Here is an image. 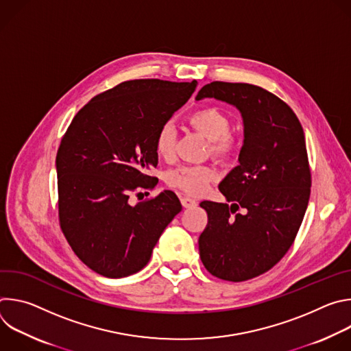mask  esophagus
<instances>
[{"label":"esophagus","mask_w":351,"mask_h":351,"mask_svg":"<svg viewBox=\"0 0 351 351\" xmlns=\"http://www.w3.org/2000/svg\"><path fill=\"white\" fill-rule=\"evenodd\" d=\"M180 202H182V206H183L184 208H194V207L197 206L195 199H193V198H190V197H182Z\"/></svg>","instance_id":"1"}]
</instances>
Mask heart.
Masks as SVG:
<instances>
[{
    "label": "heart",
    "instance_id": "b5f03b06",
    "mask_svg": "<svg viewBox=\"0 0 351 351\" xmlns=\"http://www.w3.org/2000/svg\"><path fill=\"white\" fill-rule=\"evenodd\" d=\"M189 125L210 141L211 153L221 161H232L239 153V141L229 133L230 119L214 107L195 110L187 117ZM176 152V130L171 123H164L156 134V153L160 158L169 161ZM217 171L213 167H179L171 171L167 182L187 194L198 195L215 180Z\"/></svg>",
    "mask_w": 351,
    "mask_h": 351
}]
</instances>
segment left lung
Listing matches in <instances>:
<instances>
[{"label": "left lung", "mask_w": 351, "mask_h": 351, "mask_svg": "<svg viewBox=\"0 0 351 351\" xmlns=\"http://www.w3.org/2000/svg\"><path fill=\"white\" fill-rule=\"evenodd\" d=\"M207 97L240 111L244 143L240 164L219 183L232 204H199L208 215L198 239L199 258L211 275L243 282L276 265L303 222L311 191L306 137L293 110L263 87L213 82L195 99Z\"/></svg>", "instance_id": "left-lung-1"}]
</instances>
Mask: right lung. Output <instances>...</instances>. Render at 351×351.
Returning <instances> with one entry per match:
<instances>
[{"label": "right lung", "instance_id": "right-lung-1", "mask_svg": "<svg viewBox=\"0 0 351 351\" xmlns=\"http://www.w3.org/2000/svg\"><path fill=\"white\" fill-rule=\"evenodd\" d=\"M195 87L197 80H128L93 97L72 119L56 160L58 217L75 254L94 272L123 278L143 269L182 211L171 190L136 206L129 197L157 184L147 175L158 164L156 134Z\"/></svg>", "mask_w": 351, "mask_h": 351}]
</instances>
